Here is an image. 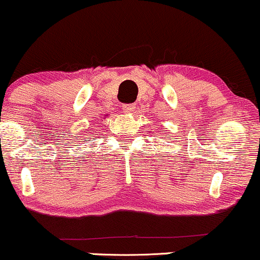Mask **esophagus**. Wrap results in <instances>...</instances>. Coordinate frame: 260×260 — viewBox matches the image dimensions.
Listing matches in <instances>:
<instances>
[{"mask_svg":"<svg viewBox=\"0 0 260 260\" xmlns=\"http://www.w3.org/2000/svg\"><path fill=\"white\" fill-rule=\"evenodd\" d=\"M135 105L133 104H125L123 105V111L125 113H132L135 111Z\"/></svg>","mask_w":260,"mask_h":260,"instance_id":"obj_1","label":"esophagus"}]
</instances>
